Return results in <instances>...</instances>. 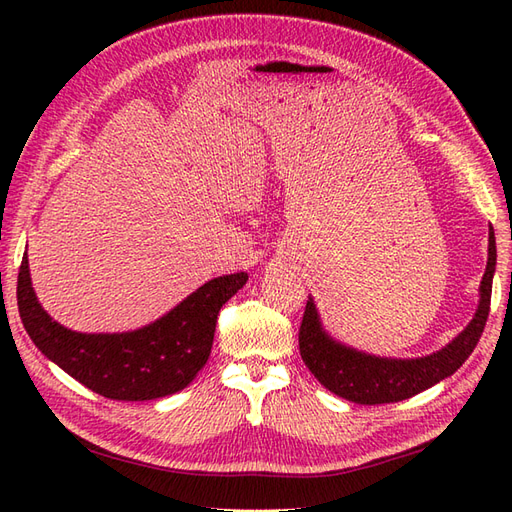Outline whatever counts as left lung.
<instances>
[{"mask_svg": "<svg viewBox=\"0 0 512 512\" xmlns=\"http://www.w3.org/2000/svg\"><path fill=\"white\" fill-rule=\"evenodd\" d=\"M493 273L495 237L491 228L489 260L483 282H480V305L474 320L468 324L466 331H461L459 337H455L453 342L440 352L429 354L425 359L412 361L378 359V356L356 352L333 342V339L320 329L316 307L312 299H309L299 329L301 359L324 389H329L331 393L348 401H354V404L376 406L408 399L455 374L463 365V361L472 354L489 318Z\"/></svg>", "mask_w": 512, "mask_h": 512, "instance_id": "8db88e82", "label": "left lung"}]
</instances>
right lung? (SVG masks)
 Segmentation results:
<instances>
[{
  "label": "right lung",
  "mask_w": 512,
  "mask_h": 512,
  "mask_svg": "<svg viewBox=\"0 0 512 512\" xmlns=\"http://www.w3.org/2000/svg\"><path fill=\"white\" fill-rule=\"evenodd\" d=\"M245 282L247 273L215 277L149 327L89 335L61 327L40 307L25 254L17 303L32 342L66 374L102 397L145 401L173 395L196 378L211 354L222 305Z\"/></svg>",
  "instance_id": "right-lung-1"
}]
</instances>
